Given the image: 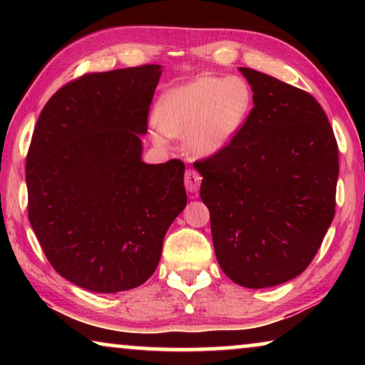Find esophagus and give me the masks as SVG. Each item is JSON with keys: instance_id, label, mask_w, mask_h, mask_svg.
<instances>
[{"instance_id": "obj_1", "label": "esophagus", "mask_w": 365, "mask_h": 365, "mask_svg": "<svg viewBox=\"0 0 365 365\" xmlns=\"http://www.w3.org/2000/svg\"><path fill=\"white\" fill-rule=\"evenodd\" d=\"M202 177L200 175V172H196L195 169H187L185 172V187H187L188 191L191 193H196L197 188H200Z\"/></svg>"}]
</instances>
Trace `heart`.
Instances as JSON below:
<instances>
[{
	"instance_id": "heart-1",
	"label": "heart",
	"mask_w": 365,
	"mask_h": 365,
	"mask_svg": "<svg viewBox=\"0 0 365 365\" xmlns=\"http://www.w3.org/2000/svg\"><path fill=\"white\" fill-rule=\"evenodd\" d=\"M255 104L251 85L243 77L200 76L163 95L156 106L158 145L165 135L185 137L195 156H212L237 137Z\"/></svg>"
}]
</instances>
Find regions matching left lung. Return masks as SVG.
Returning a JSON list of instances; mask_svg holds the SVG:
<instances>
[{
	"label": "left lung",
	"instance_id": "8db88e82",
	"mask_svg": "<svg viewBox=\"0 0 365 365\" xmlns=\"http://www.w3.org/2000/svg\"><path fill=\"white\" fill-rule=\"evenodd\" d=\"M240 72L255 108L237 137L195 168L220 269L238 285L267 288L304 272L322 245L335 215L338 145L312 95Z\"/></svg>",
	"mask_w": 365,
	"mask_h": 365
}]
</instances>
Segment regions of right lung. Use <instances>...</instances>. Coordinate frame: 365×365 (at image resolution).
<instances>
[{
	"label": "right lung",
	"instance_id": "right-lung-1",
	"mask_svg": "<svg viewBox=\"0 0 365 365\" xmlns=\"http://www.w3.org/2000/svg\"><path fill=\"white\" fill-rule=\"evenodd\" d=\"M158 64L85 73L36 120L26 164L29 220L53 269L95 293L145 283L187 206L185 164L141 160Z\"/></svg>",
	"mask_w": 365,
	"mask_h": 365
}]
</instances>
